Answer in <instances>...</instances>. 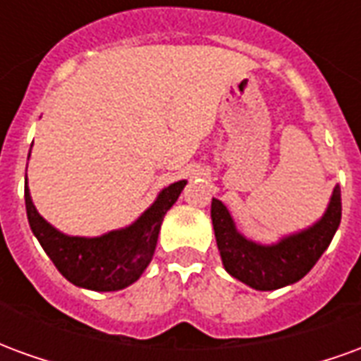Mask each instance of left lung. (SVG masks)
<instances>
[{
	"label": "left lung",
	"instance_id": "1",
	"mask_svg": "<svg viewBox=\"0 0 361 361\" xmlns=\"http://www.w3.org/2000/svg\"><path fill=\"white\" fill-rule=\"evenodd\" d=\"M341 188L336 185L329 209L317 224L300 234L288 235L274 245H259L245 240L235 230L234 220L219 199H212L211 207L212 226L224 269L243 284L265 292L303 279L329 247L341 224Z\"/></svg>",
	"mask_w": 361,
	"mask_h": 361
}]
</instances>
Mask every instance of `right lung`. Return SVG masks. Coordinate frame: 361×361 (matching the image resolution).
Returning a JSON list of instances; mask_svg holds the SVG:
<instances>
[{
    "instance_id": "right-lung-1",
    "label": "right lung",
    "mask_w": 361,
    "mask_h": 361,
    "mask_svg": "<svg viewBox=\"0 0 361 361\" xmlns=\"http://www.w3.org/2000/svg\"><path fill=\"white\" fill-rule=\"evenodd\" d=\"M188 181H176L160 191L150 209L129 228L100 238H75L58 232L36 212L25 185L28 224L51 263L75 286L96 292H114L133 284L154 255L160 224Z\"/></svg>"
}]
</instances>
